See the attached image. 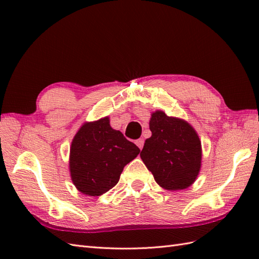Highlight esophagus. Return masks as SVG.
I'll list each match as a JSON object with an SVG mask.
<instances>
[{"label": "esophagus", "mask_w": 259, "mask_h": 259, "mask_svg": "<svg viewBox=\"0 0 259 259\" xmlns=\"http://www.w3.org/2000/svg\"><path fill=\"white\" fill-rule=\"evenodd\" d=\"M144 144H145V140L144 139H138V140H136V145L139 147V149L141 150L142 148H144Z\"/></svg>", "instance_id": "esophagus-1"}]
</instances>
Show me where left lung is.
Masks as SVG:
<instances>
[{
	"label": "left lung",
	"instance_id": "obj_1",
	"mask_svg": "<svg viewBox=\"0 0 259 259\" xmlns=\"http://www.w3.org/2000/svg\"><path fill=\"white\" fill-rule=\"evenodd\" d=\"M151 137L140 152L142 161L159 186L181 190L195 183L201 168V141L187 121L168 117L161 110L151 113Z\"/></svg>",
	"mask_w": 259,
	"mask_h": 259
}]
</instances>
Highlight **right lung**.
<instances>
[{"instance_id":"right-lung-1","label":"right lung","mask_w":259,"mask_h":259,"mask_svg":"<svg viewBox=\"0 0 259 259\" xmlns=\"http://www.w3.org/2000/svg\"><path fill=\"white\" fill-rule=\"evenodd\" d=\"M140 149L110 125L109 117L84 122L70 147L69 169L72 183L88 196H101L118 184L126 163Z\"/></svg>"}]
</instances>
